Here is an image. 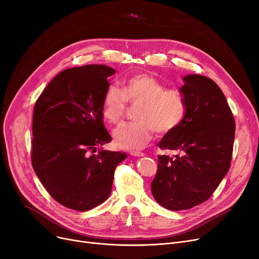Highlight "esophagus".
Segmentation results:
<instances>
[{
  "label": "esophagus",
  "instance_id": "34e87169",
  "mask_svg": "<svg viewBox=\"0 0 259 259\" xmlns=\"http://www.w3.org/2000/svg\"><path fill=\"white\" fill-rule=\"evenodd\" d=\"M130 154L133 155V156H138V157H141V156H144V155H145V154H144L143 152H141V151H133V152H131Z\"/></svg>",
  "mask_w": 259,
  "mask_h": 259
}]
</instances>
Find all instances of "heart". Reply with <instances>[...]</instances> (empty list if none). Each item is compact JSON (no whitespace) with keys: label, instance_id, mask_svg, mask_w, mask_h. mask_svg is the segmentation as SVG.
<instances>
[{"label":"heart","instance_id":"b5f03b06","mask_svg":"<svg viewBox=\"0 0 259 259\" xmlns=\"http://www.w3.org/2000/svg\"><path fill=\"white\" fill-rule=\"evenodd\" d=\"M127 103L139 104L135 111L138 121L113 130L115 145L126 150L143 148L153 139L155 131L160 137L173 133L181 127L187 113L182 92L166 89L160 80L147 73L126 78L121 90L116 85H109L103 93V117L110 124H117L125 116Z\"/></svg>","mask_w":259,"mask_h":259}]
</instances>
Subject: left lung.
<instances>
[{
	"label": "left lung",
	"instance_id": "8db88e82",
	"mask_svg": "<svg viewBox=\"0 0 259 259\" xmlns=\"http://www.w3.org/2000/svg\"><path fill=\"white\" fill-rule=\"evenodd\" d=\"M181 92L187 113L181 127L158 143L152 194L168 210L191 209L210 198L229 171L233 153L235 120L214 80L191 74L184 77Z\"/></svg>",
	"mask_w": 259,
	"mask_h": 259
}]
</instances>
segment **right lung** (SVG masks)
I'll return each instance as SVG.
<instances>
[{
	"mask_svg": "<svg viewBox=\"0 0 259 259\" xmlns=\"http://www.w3.org/2000/svg\"><path fill=\"white\" fill-rule=\"evenodd\" d=\"M115 72L105 65L63 70L35 102L31 162L53 199L66 208L88 211L111 193L116 166L127 155L99 150L111 142L104 125L102 99Z\"/></svg>",
	"mask_w": 259,
	"mask_h": 259,
	"instance_id": "obj_1",
	"label": "right lung"
}]
</instances>
